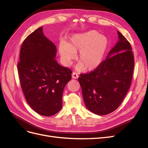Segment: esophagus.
<instances>
[{
  "label": "esophagus",
  "instance_id": "obj_1",
  "mask_svg": "<svg viewBox=\"0 0 148 148\" xmlns=\"http://www.w3.org/2000/svg\"><path fill=\"white\" fill-rule=\"evenodd\" d=\"M72 77H73V79H77L79 77V75H78V74L77 73L74 72L73 73V74H72Z\"/></svg>",
  "mask_w": 148,
  "mask_h": 148
}]
</instances>
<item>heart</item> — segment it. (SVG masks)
<instances>
[{
  "label": "heart",
  "instance_id": "1",
  "mask_svg": "<svg viewBox=\"0 0 148 148\" xmlns=\"http://www.w3.org/2000/svg\"><path fill=\"white\" fill-rule=\"evenodd\" d=\"M108 47L107 38L96 31H89L74 35L68 44L63 42L59 46V52L63 63L69 66L79 51L78 69L91 71L101 64Z\"/></svg>",
  "mask_w": 148,
  "mask_h": 148
}]
</instances>
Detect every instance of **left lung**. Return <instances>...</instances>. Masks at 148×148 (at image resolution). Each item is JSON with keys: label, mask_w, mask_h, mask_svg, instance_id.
<instances>
[{"label": "left lung", "mask_w": 148, "mask_h": 148, "mask_svg": "<svg viewBox=\"0 0 148 148\" xmlns=\"http://www.w3.org/2000/svg\"><path fill=\"white\" fill-rule=\"evenodd\" d=\"M119 41L106 59L92 72L78 78L85 106L97 115H106L120 106L130 88L134 56L126 38L117 31Z\"/></svg>", "instance_id": "1"}]
</instances>
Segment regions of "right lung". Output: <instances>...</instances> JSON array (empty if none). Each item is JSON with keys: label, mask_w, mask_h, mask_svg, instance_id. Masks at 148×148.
Returning a JSON list of instances; mask_svg holds the SVG:
<instances>
[{"label": "right lung", "mask_w": 148, "mask_h": 148, "mask_svg": "<svg viewBox=\"0 0 148 148\" xmlns=\"http://www.w3.org/2000/svg\"><path fill=\"white\" fill-rule=\"evenodd\" d=\"M56 47L44 35L42 27L24 40L18 63L23 92L31 108L51 116L62 108V97L73 72L55 60Z\"/></svg>", "instance_id": "obj_1"}]
</instances>
